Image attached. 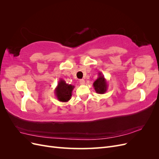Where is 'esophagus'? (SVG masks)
<instances>
[{
    "mask_svg": "<svg viewBox=\"0 0 159 159\" xmlns=\"http://www.w3.org/2000/svg\"><path fill=\"white\" fill-rule=\"evenodd\" d=\"M80 84L81 85H84V84H85V80H84V79H81V80H80Z\"/></svg>",
    "mask_w": 159,
    "mask_h": 159,
    "instance_id": "34e87169",
    "label": "esophagus"
}]
</instances>
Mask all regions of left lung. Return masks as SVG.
<instances>
[{"label": "left lung", "instance_id": "obj_1", "mask_svg": "<svg viewBox=\"0 0 159 159\" xmlns=\"http://www.w3.org/2000/svg\"><path fill=\"white\" fill-rule=\"evenodd\" d=\"M93 85L95 92L97 93L103 94L107 91L108 88L107 82L102 72L98 73V78L94 81Z\"/></svg>", "mask_w": 159, "mask_h": 159}]
</instances>
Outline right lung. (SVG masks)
Returning <instances> with one entry per match:
<instances>
[{
	"label": "right lung",
	"instance_id": "1",
	"mask_svg": "<svg viewBox=\"0 0 159 159\" xmlns=\"http://www.w3.org/2000/svg\"><path fill=\"white\" fill-rule=\"evenodd\" d=\"M74 88V85L66 84L64 80L60 79L54 90L56 98L59 102H68L71 99L72 91Z\"/></svg>",
	"mask_w": 159,
	"mask_h": 159
}]
</instances>
